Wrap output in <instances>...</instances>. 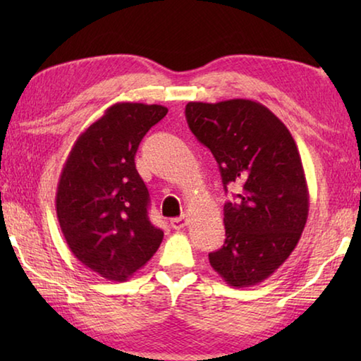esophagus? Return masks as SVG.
<instances>
[{
	"label": "esophagus",
	"mask_w": 361,
	"mask_h": 361,
	"mask_svg": "<svg viewBox=\"0 0 361 361\" xmlns=\"http://www.w3.org/2000/svg\"><path fill=\"white\" fill-rule=\"evenodd\" d=\"M170 224H172L173 229H183L188 224V216L186 215H181L178 218H173L172 221H170Z\"/></svg>",
	"instance_id": "1"
}]
</instances>
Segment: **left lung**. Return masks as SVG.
<instances>
[{
	"label": "left lung",
	"mask_w": 361,
	"mask_h": 361,
	"mask_svg": "<svg viewBox=\"0 0 361 361\" xmlns=\"http://www.w3.org/2000/svg\"><path fill=\"white\" fill-rule=\"evenodd\" d=\"M186 121L215 156L224 189V245L209 253L212 267L231 286L271 277L298 245L309 215V191L290 130L258 102H189Z\"/></svg>",
	"instance_id": "left-lung-1"
}]
</instances>
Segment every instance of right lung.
Wrapping results in <instances>:
<instances>
[{"label":"right lung","instance_id":"right-lung-1","mask_svg":"<svg viewBox=\"0 0 361 361\" xmlns=\"http://www.w3.org/2000/svg\"><path fill=\"white\" fill-rule=\"evenodd\" d=\"M169 109L121 102L76 138L60 173L56 209L71 253L111 282H126L157 252L164 232L148 218L149 192L135 154Z\"/></svg>","mask_w":361,"mask_h":361}]
</instances>
